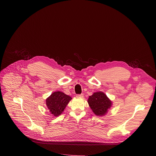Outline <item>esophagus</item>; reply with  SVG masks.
I'll return each instance as SVG.
<instances>
[{
    "label": "esophagus",
    "mask_w": 156,
    "mask_h": 156,
    "mask_svg": "<svg viewBox=\"0 0 156 156\" xmlns=\"http://www.w3.org/2000/svg\"><path fill=\"white\" fill-rule=\"evenodd\" d=\"M83 94H77L76 95V97L77 98H83Z\"/></svg>",
    "instance_id": "esophagus-1"
}]
</instances>
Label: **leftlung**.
<instances>
[{
  "mask_svg": "<svg viewBox=\"0 0 156 156\" xmlns=\"http://www.w3.org/2000/svg\"><path fill=\"white\" fill-rule=\"evenodd\" d=\"M87 103L94 114L97 116H104L112 106V102L102 92H95L89 97Z\"/></svg>",
  "mask_w": 156,
  "mask_h": 156,
  "instance_id": "left-lung-1",
  "label": "left lung"
}]
</instances>
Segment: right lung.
I'll return each instance as SVG.
<instances>
[{
  "label": "right lung",
  "instance_id": "1",
  "mask_svg": "<svg viewBox=\"0 0 156 156\" xmlns=\"http://www.w3.org/2000/svg\"><path fill=\"white\" fill-rule=\"evenodd\" d=\"M72 99L70 96L62 91H55L46 99V104L51 114L58 117L62 114Z\"/></svg>",
  "mask_w": 156,
  "mask_h": 156
}]
</instances>
